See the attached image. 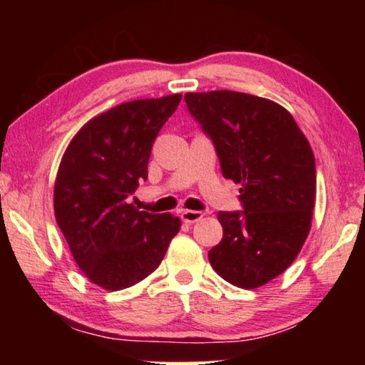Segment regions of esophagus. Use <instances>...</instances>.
<instances>
[{
    "label": "esophagus",
    "instance_id": "esophagus-1",
    "mask_svg": "<svg viewBox=\"0 0 365 365\" xmlns=\"http://www.w3.org/2000/svg\"><path fill=\"white\" fill-rule=\"evenodd\" d=\"M204 214L201 211H189V209H186V211H181V219L186 224H194L197 222L199 219H202Z\"/></svg>",
    "mask_w": 365,
    "mask_h": 365
}]
</instances>
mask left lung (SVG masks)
<instances>
[{
	"label": "left lung",
	"mask_w": 365,
	"mask_h": 365,
	"mask_svg": "<svg viewBox=\"0 0 365 365\" xmlns=\"http://www.w3.org/2000/svg\"><path fill=\"white\" fill-rule=\"evenodd\" d=\"M184 99L211 138L222 176L241 184L244 211L217 214L222 241L209 251V262L232 286H264L291 266L311 229V144L291 113L266 98L209 91Z\"/></svg>",
	"instance_id": "obj_1"
}]
</instances>
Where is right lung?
<instances>
[{"label": "right lung", "instance_id": "add662e5", "mask_svg": "<svg viewBox=\"0 0 365 365\" xmlns=\"http://www.w3.org/2000/svg\"><path fill=\"white\" fill-rule=\"evenodd\" d=\"M181 94L123 103L71 139L54 182V216L74 261L108 291L148 277L179 232L171 214L138 211L129 197L148 179L151 148Z\"/></svg>", "mask_w": 365, "mask_h": 365}]
</instances>
